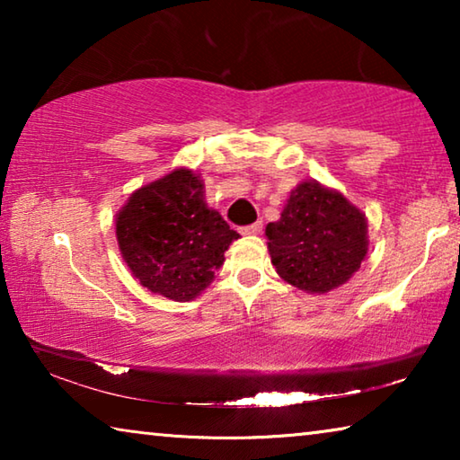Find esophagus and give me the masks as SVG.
Masks as SVG:
<instances>
[{
	"mask_svg": "<svg viewBox=\"0 0 460 460\" xmlns=\"http://www.w3.org/2000/svg\"><path fill=\"white\" fill-rule=\"evenodd\" d=\"M261 231V223H253V225H247V227H241V235H258Z\"/></svg>",
	"mask_w": 460,
	"mask_h": 460,
	"instance_id": "obj_1",
	"label": "esophagus"
}]
</instances>
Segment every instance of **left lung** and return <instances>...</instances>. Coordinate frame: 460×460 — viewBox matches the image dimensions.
Instances as JSON below:
<instances>
[{"instance_id":"left-lung-1","label":"left lung","mask_w":460,"mask_h":460,"mask_svg":"<svg viewBox=\"0 0 460 460\" xmlns=\"http://www.w3.org/2000/svg\"><path fill=\"white\" fill-rule=\"evenodd\" d=\"M266 237L278 276L308 294L347 284L369 249L365 213L316 181L296 186Z\"/></svg>"}]
</instances>
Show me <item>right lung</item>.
Segmentation results:
<instances>
[{
  "label": "right lung",
  "instance_id": "1",
  "mask_svg": "<svg viewBox=\"0 0 460 460\" xmlns=\"http://www.w3.org/2000/svg\"><path fill=\"white\" fill-rule=\"evenodd\" d=\"M123 261L154 294L189 302L213 282L239 233L205 200V182L176 168L129 194L115 215Z\"/></svg>",
  "mask_w": 460,
  "mask_h": 460
}]
</instances>
